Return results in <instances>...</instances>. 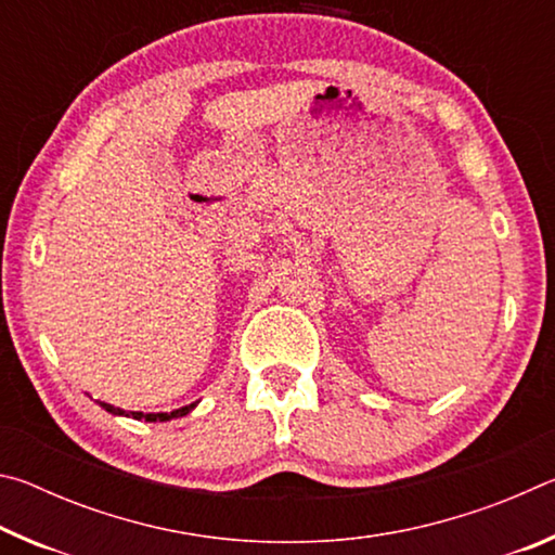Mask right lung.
<instances>
[{"instance_id": "1", "label": "right lung", "mask_w": 555, "mask_h": 555, "mask_svg": "<svg viewBox=\"0 0 555 555\" xmlns=\"http://www.w3.org/2000/svg\"><path fill=\"white\" fill-rule=\"evenodd\" d=\"M102 409H105L107 413H112V416H127V418H137V421H149V424H162V421H171V418H181V416H185V413H191L195 406H198V401H193V403H188V406H181V409H176V411H171V413H164V411H158V413H144V411H125V409H117V406H112V403H107V401H98Z\"/></svg>"}]
</instances>
